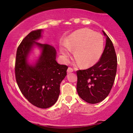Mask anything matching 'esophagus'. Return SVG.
Wrapping results in <instances>:
<instances>
[{
  "label": "esophagus",
  "instance_id": "34e87169",
  "mask_svg": "<svg viewBox=\"0 0 133 133\" xmlns=\"http://www.w3.org/2000/svg\"><path fill=\"white\" fill-rule=\"evenodd\" d=\"M73 69L71 68V67H69L68 69H67V73H71V72H73Z\"/></svg>",
  "mask_w": 133,
  "mask_h": 133
}]
</instances>
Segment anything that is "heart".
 <instances>
[{"mask_svg": "<svg viewBox=\"0 0 133 133\" xmlns=\"http://www.w3.org/2000/svg\"><path fill=\"white\" fill-rule=\"evenodd\" d=\"M104 49L102 35L89 29H81L69 36L66 43L60 46V50L65 61H68L72 50H75L77 63L84 67L91 66L100 58Z\"/></svg>", "mask_w": 133, "mask_h": 133, "instance_id": "b5f03b06", "label": "heart"}]
</instances>
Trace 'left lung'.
<instances>
[{
	"instance_id": "1",
	"label": "left lung",
	"mask_w": 133,
	"mask_h": 133,
	"mask_svg": "<svg viewBox=\"0 0 133 133\" xmlns=\"http://www.w3.org/2000/svg\"><path fill=\"white\" fill-rule=\"evenodd\" d=\"M106 38L104 50L100 59L86 70L77 71V91L80 98L90 104L102 102L109 95L115 80L117 60L113 44Z\"/></svg>"
}]
</instances>
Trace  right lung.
I'll return each mask as SVG.
<instances>
[{
	"label": "right lung",
	"mask_w": 133,
	"mask_h": 133,
	"mask_svg": "<svg viewBox=\"0 0 133 133\" xmlns=\"http://www.w3.org/2000/svg\"><path fill=\"white\" fill-rule=\"evenodd\" d=\"M42 29L33 30L18 47L15 62V76L20 90L31 104L41 109L52 106L60 94V84L67 75L68 67L56 62V50L52 46L36 42ZM36 45L41 49L34 65L28 62V56Z\"/></svg>",
	"instance_id": "right-lung-1"
}]
</instances>
